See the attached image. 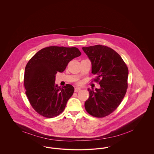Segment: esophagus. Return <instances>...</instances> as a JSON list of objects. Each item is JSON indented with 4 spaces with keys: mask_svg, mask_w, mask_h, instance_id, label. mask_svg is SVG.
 I'll return each mask as SVG.
<instances>
[{
    "mask_svg": "<svg viewBox=\"0 0 154 154\" xmlns=\"http://www.w3.org/2000/svg\"><path fill=\"white\" fill-rule=\"evenodd\" d=\"M81 89L80 88H78V87H76V88H75V89H74V91L75 92H79V91H80Z\"/></svg>",
    "mask_w": 154,
    "mask_h": 154,
    "instance_id": "34e87169",
    "label": "esophagus"
}]
</instances>
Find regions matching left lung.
<instances>
[{"mask_svg": "<svg viewBox=\"0 0 154 154\" xmlns=\"http://www.w3.org/2000/svg\"><path fill=\"white\" fill-rule=\"evenodd\" d=\"M92 63L93 80L100 89H88L89 96L85 103L88 114L96 118L106 117L117 109L128 87V68L121 56L109 47L95 45L82 48Z\"/></svg>", "mask_w": 154, "mask_h": 154, "instance_id": "1", "label": "left lung"}]
</instances>
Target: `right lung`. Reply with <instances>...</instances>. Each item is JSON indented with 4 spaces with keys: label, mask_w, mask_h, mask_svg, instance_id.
Returning <instances> with one entry per match:
<instances>
[{
    "label": "right lung",
    "mask_w": 154,
    "mask_h": 154,
    "mask_svg": "<svg viewBox=\"0 0 154 154\" xmlns=\"http://www.w3.org/2000/svg\"><path fill=\"white\" fill-rule=\"evenodd\" d=\"M81 53L76 47L50 46L35 54L26 64L23 84L31 106L45 118L59 116L65 110L74 88L55 84V74L63 72L73 59Z\"/></svg>",
    "instance_id": "1"
}]
</instances>
